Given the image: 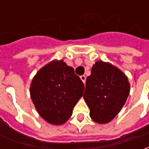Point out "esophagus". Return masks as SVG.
Returning a JSON list of instances; mask_svg holds the SVG:
<instances>
[{
  "instance_id": "34e87169",
  "label": "esophagus",
  "mask_w": 149,
  "mask_h": 149,
  "mask_svg": "<svg viewBox=\"0 0 149 149\" xmlns=\"http://www.w3.org/2000/svg\"><path fill=\"white\" fill-rule=\"evenodd\" d=\"M81 80L82 81H83V83H85V81H86V77L84 76V75H82V76H81Z\"/></svg>"
}]
</instances>
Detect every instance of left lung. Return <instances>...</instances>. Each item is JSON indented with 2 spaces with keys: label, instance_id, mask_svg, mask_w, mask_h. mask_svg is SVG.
<instances>
[{
  "label": "left lung",
  "instance_id": "left-lung-1",
  "mask_svg": "<svg viewBox=\"0 0 149 149\" xmlns=\"http://www.w3.org/2000/svg\"><path fill=\"white\" fill-rule=\"evenodd\" d=\"M129 92L128 77L120 68L109 62H96L83 95L91 119L98 124L109 123L125 105Z\"/></svg>",
  "mask_w": 149,
  "mask_h": 149
}]
</instances>
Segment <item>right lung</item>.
<instances>
[{
  "label": "right lung",
  "instance_id": "add662e5",
  "mask_svg": "<svg viewBox=\"0 0 149 149\" xmlns=\"http://www.w3.org/2000/svg\"><path fill=\"white\" fill-rule=\"evenodd\" d=\"M84 89L74 68L63 60H53L38 70L29 92L39 115L51 125H61L71 117Z\"/></svg>",
  "mask_w": 149,
  "mask_h": 149
}]
</instances>
